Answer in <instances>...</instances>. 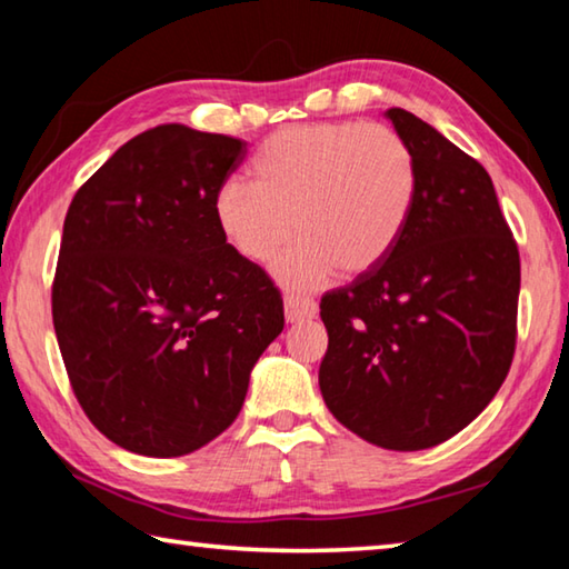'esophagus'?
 Listing matches in <instances>:
<instances>
[{
  "instance_id": "1",
  "label": "esophagus",
  "mask_w": 569,
  "mask_h": 569,
  "mask_svg": "<svg viewBox=\"0 0 569 569\" xmlns=\"http://www.w3.org/2000/svg\"><path fill=\"white\" fill-rule=\"evenodd\" d=\"M283 311H286V321L288 323H301V321L313 319L316 311H319V306H316V301H311V298L286 296Z\"/></svg>"
}]
</instances>
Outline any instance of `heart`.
Segmentation results:
<instances>
[{
	"label": "heart",
	"mask_w": 569,
	"mask_h": 569,
	"mask_svg": "<svg viewBox=\"0 0 569 569\" xmlns=\"http://www.w3.org/2000/svg\"><path fill=\"white\" fill-rule=\"evenodd\" d=\"M253 182L228 180L216 192V220L228 246L268 263L288 238H301L273 263L278 283L311 291L341 271L361 276L387 258L417 198V162L383 124L321 122L283 128L256 152Z\"/></svg>",
	"instance_id": "b5f03b06"
}]
</instances>
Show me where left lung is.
Returning a JSON list of instances; mask_svg holds the SVG:
<instances>
[{
    "label": "left lung",
    "mask_w": 569,
    "mask_h": 569,
    "mask_svg": "<svg viewBox=\"0 0 569 569\" xmlns=\"http://www.w3.org/2000/svg\"><path fill=\"white\" fill-rule=\"evenodd\" d=\"M383 114L417 162V198L391 253L321 298L319 387L356 437L419 451L455 437L502 387L519 253L489 172L417 114Z\"/></svg>",
    "instance_id": "1"
}]
</instances>
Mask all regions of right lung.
I'll return each mask as SVG.
<instances>
[{"label": "right lung", "instance_id": "obj_1", "mask_svg": "<svg viewBox=\"0 0 569 569\" xmlns=\"http://www.w3.org/2000/svg\"><path fill=\"white\" fill-rule=\"evenodd\" d=\"M246 152L228 134L160 124L67 210L57 343L84 413L134 455L182 457L223 435L283 331L281 293L216 220V192Z\"/></svg>", "mask_w": 569, "mask_h": 569}]
</instances>
